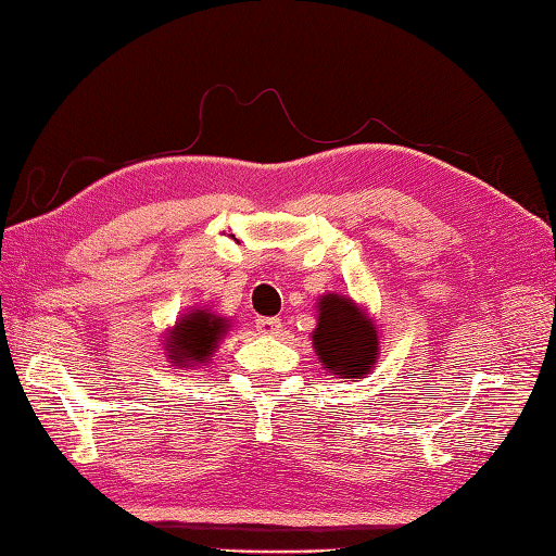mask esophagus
<instances>
[{"label":"esophagus","mask_w":556,"mask_h":556,"mask_svg":"<svg viewBox=\"0 0 556 556\" xmlns=\"http://www.w3.org/2000/svg\"><path fill=\"white\" fill-rule=\"evenodd\" d=\"M256 329L266 337H276V334H280V329H283V323H280L278 317H258Z\"/></svg>","instance_id":"1"}]
</instances>
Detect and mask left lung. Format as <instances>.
Wrapping results in <instances>:
<instances>
[{
	"instance_id": "1",
	"label": "left lung",
	"mask_w": 556,
	"mask_h": 556,
	"mask_svg": "<svg viewBox=\"0 0 556 556\" xmlns=\"http://www.w3.org/2000/svg\"><path fill=\"white\" fill-rule=\"evenodd\" d=\"M313 344L319 364L342 378L366 376L376 364V327L344 295H325L319 300Z\"/></svg>"
}]
</instances>
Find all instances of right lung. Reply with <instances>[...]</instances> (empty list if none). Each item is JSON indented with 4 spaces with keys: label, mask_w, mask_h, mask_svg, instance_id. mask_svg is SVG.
<instances>
[{
    "label": "right lung",
    "mask_w": 556,
    "mask_h": 556,
    "mask_svg": "<svg viewBox=\"0 0 556 556\" xmlns=\"http://www.w3.org/2000/svg\"><path fill=\"white\" fill-rule=\"evenodd\" d=\"M224 332H227V319L214 317L204 313V309H194V313L185 315L175 325L165 346H168V356L173 358V364H204L214 349H217V342L224 337Z\"/></svg>",
    "instance_id": "1"
}]
</instances>
